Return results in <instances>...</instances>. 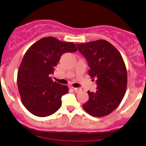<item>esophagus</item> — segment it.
Wrapping results in <instances>:
<instances>
[{"label":"esophagus","instance_id":"esophagus-1","mask_svg":"<svg viewBox=\"0 0 146 146\" xmlns=\"http://www.w3.org/2000/svg\"><path fill=\"white\" fill-rule=\"evenodd\" d=\"M72 88H73V90L76 92H80V90H80V88H73V87H72Z\"/></svg>","mask_w":146,"mask_h":146}]
</instances>
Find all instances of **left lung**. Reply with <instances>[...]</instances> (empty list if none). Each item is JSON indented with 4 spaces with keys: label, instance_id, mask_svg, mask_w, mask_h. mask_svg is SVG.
Instances as JSON below:
<instances>
[{
    "label": "left lung",
    "instance_id": "left-lung-1",
    "mask_svg": "<svg viewBox=\"0 0 146 146\" xmlns=\"http://www.w3.org/2000/svg\"><path fill=\"white\" fill-rule=\"evenodd\" d=\"M76 45L88 61V74L97 84L96 92L88 91L89 100L82 107L93 117L108 115L126 92L127 71L123 58L114 46L103 39Z\"/></svg>",
    "mask_w": 146,
    "mask_h": 146
}]
</instances>
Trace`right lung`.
Returning a JSON list of instances; mask_svg holds the SVG:
<instances>
[{
	"label": "right lung",
	"instance_id": "1",
	"mask_svg": "<svg viewBox=\"0 0 146 146\" xmlns=\"http://www.w3.org/2000/svg\"><path fill=\"white\" fill-rule=\"evenodd\" d=\"M77 51L73 42L53 36L44 37L26 51L17 73V87L23 104L32 114L44 117L61 106V97L68 92L66 85L51 80L61 56Z\"/></svg>",
	"mask_w": 146,
	"mask_h": 146
}]
</instances>
